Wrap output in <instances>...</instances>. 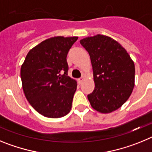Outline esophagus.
<instances>
[{
  "mask_svg": "<svg viewBox=\"0 0 152 152\" xmlns=\"http://www.w3.org/2000/svg\"><path fill=\"white\" fill-rule=\"evenodd\" d=\"M84 77H80V78H79L78 79V82H79V84H81V83L83 82V81H84Z\"/></svg>",
  "mask_w": 152,
  "mask_h": 152,
  "instance_id": "1",
  "label": "esophagus"
}]
</instances>
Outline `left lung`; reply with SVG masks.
I'll return each mask as SVG.
<instances>
[{"mask_svg": "<svg viewBox=\"0 0 152 152\" xmlns=\"http://www.w3.org/2000/svg\"><path fill=\"white\" fill-rule=\"evenodd\" d=\"M88 52L95 88L88 95L91 107L101 113L116 110L135 86V64L127 51L110 36L97 34L80 40Z\"/></svg>", "mask_w": 152, "mask_h": 152, "instance_id": "left-lung-1", "label": "left lung"}]
</instances>
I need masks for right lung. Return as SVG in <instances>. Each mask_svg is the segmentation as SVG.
Segmentation results:
<instances>
[{
  "mask_svg": "<svg viewBox=\"0 0 152 152\" xmlns=\"http://www.w3.org/2000/svg\"><path fill=\"white\" fill-rule=\"evenodd\" d=\"M77 39L61 36L47 39L29 50L21 65L24 94L45 117H62L72 109L77 84L67 75L66 57Z\"/></svg>",
  "mask_w": 152,
  "mask_h": 152,
  "instance_id": "add662e5",
  "label": "right lung"
}]
</instances>
